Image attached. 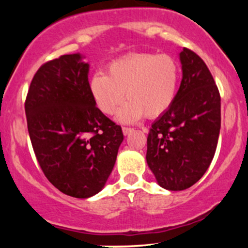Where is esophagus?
Listing matches in <instances>:
<instances>
[{
  "label": "esophagus",
  "instance_id": "34e87169",
  "mask_svg": "<svg viewBox=\"0 0 248 248\" xmlns=\"http://www.w3.org/2000/svg\"><path fill=\"white\" fill-rule=\"evenodd\" d=\"M134 132V128H130V127H122V133H124V135H129L130 133Z\"/></svg>",
  "mask_w": 248,
  "mask_h": 248
}]
</instances>
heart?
I'll list each match as a JSON object with an SVG mask.
<instances>
[{"mask_svg": "<svg viewBox=\"0 0 248 248\" xmlns=\"http://www.w3.org/2000/svg\"><path fill=\"white\" fill-rule=\"evenodd\" d=\"M178 81L179 67L172 57L135 53L110 62L107 75L94 73L88 88L96 107L107 115L114 114L126 96L118 119L129 124L166 113L175 101Z\"/></svg>", "mask_w": 248, "mask_h": 248, "instance_id": "b5f03b06", "label": "heart"}]
</instances>
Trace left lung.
<instances>
[{
  "mask_svg": "<svg viewBox=\"0 0 248 248\" xmlns=\"http://www.w3.org/2000/svg\"><path fill=\"white\" fill-rule=\"evenodd\" d=\"M181 86L171 107L150 128L147 163L162 187L179 191L211 164L220 130V94L203 59L183 47Z\"/></svg>",
  "mask_w": 248,
  "mask_h": 248,
  "instance_id": "8db88e82",
  "label": "left lung"
}]
</instances>
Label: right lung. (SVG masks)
Segmentation results:
<instances>
[{"instance_id":"1","label":"right lung","mask_w":248,"mask_h":248,"mask_svg":"<svg viewBox=\"0 0 248 248\" xmlns=\"http://www.w3.org/2000/svg\"><path fill=\"white\" fill-rule=\"evenodd\" d=\"M81 59L75 53L43 64L31 80L25 114L45 177L65 195L88 198L105 186L124 134L95 106L90 65Z\"/></svg>"}]
</instances>
